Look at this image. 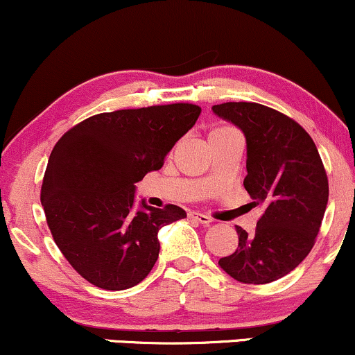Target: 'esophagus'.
<instances>
[{"label":"esophagus","mask_w":355,"mask_h":355,"mask_svg":"<svg viewBox=\"0 0 355 355\" xmlns=\"http://www.w3.org/2000/svg\"><path fill=\"white\" fill-rule=\"evenodd\" d=\"M189 216L191 220H195V221H198V223H202V225H210L211 223V218L208 215H203V213H198V211H190L189 213Z\"/></svg>","instance_id":"obj_1"}]
</instances>
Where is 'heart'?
Masks as SVG:
<instances>
[{"mask_svg": "<svg viewBox=\"0 0 355 355\" xmlns=\"http://www.w3.org/2000/svg\"><path fill=\"white\" fill-rule=\"evenodd\" d=\"M228 130H232V129H230V127H225V125L211 127L210 132H208V139H211V137H216L220 134H225V132H228Z\"/></svg>", "mask_w": 355, "mask_h": 355, "instance_id": "obj_1", "label": "heart"}]
</instances>
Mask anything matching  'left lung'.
<instances>
[{
    "instance_id": "8db88e82",
    "label": "left lung",
    "mask_w": 355,
    "mask_h": 355,
    "mask_svg": "<svg viewBox=\"0 0 355 355\" xmlns=\"http://www.w3.org/2000/svg\"><path fill=\"white\" fill-rule=\"evenodd\" d=\"M213 112L246 137L245 189L264 208L253 233L236 226L238 246L218 264L233 279L266 284L291 272L313 250L329 182L311 135L291 117L256 102H225Z\"/></svg>"
}]
</instances>
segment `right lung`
<instances>
[{"mask_svg": "<svg viewBox=\"0 0 355 355\" xmlns=\"http://www.w3.org/2000/svg\"><path fill=\"white\" fill-rule=\"evenodd\" d=\"M189 102L92 115L51 152L41 187L46 221L64 258L85 281L121 291L147 277L159 258V230L185 218L177 205L134 208L135 183L164 166L195 125Z\"/></svg>", "mask_w": 355, "mask_h": 355, "instance_id": "obj_1", "label": "right lung"}]
</instances>
